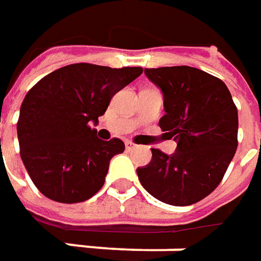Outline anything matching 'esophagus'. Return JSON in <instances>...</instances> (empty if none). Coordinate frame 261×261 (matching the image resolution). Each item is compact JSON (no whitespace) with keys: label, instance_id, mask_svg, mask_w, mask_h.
Returning <instances> with one entry per match:
<instances>
[{"label":"esophagus","instance_id":"34e87169","mask_svg":"<svg viewBox=\"0 0 261 261\" xmlns=\"http://www.w3.org/2000/svg\"><path fill=\"white\" fill-rule=\"evenodd\" d=\"M125 145H126V149H127V151H132V149H135L136 148V145L134 144V142H132V141H126Z\"/></svg>","mask_w":261,"mask_h":261}]
</instances>
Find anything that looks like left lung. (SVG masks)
<instances>
[{
  "mask_svg": "<svg viewBox=\"0 0 261 261\" xmlns=\"http://www.w3.org/2000/svg\"><path fill=\"white\" fill-rule=\"evenodd\" d=\"M161 88L166 115L158 122L177 142L174 154L152 148V160L136 173L155 199L193 205L215 190L238 146V112L225 83L192 66L146 68Z\"/></svg>",
  "mask_w": 261,
  "mask_h": 261,
  "instance_id": "left-lung-1",
  "label": "left lung"
}]
</instances>
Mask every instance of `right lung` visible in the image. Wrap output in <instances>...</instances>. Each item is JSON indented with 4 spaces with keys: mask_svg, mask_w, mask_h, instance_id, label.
Instances as JSON below:
<instances>
[{
    "mask_svg": "<svg viewBox=\"0 0 261 261\" xmlns=\"http://www.w3.org/2000/svg\"><path fill=\"white\" fill-rule=\"evenodd\" d=\"M141 74V66L72 64L29 90L17 136L23 164L42 195L78 203L103 187L110 160L125 151V144L97 138L90 122L97 123L112 97Z\"/></svg>",
    "mask_w": 261,
    "mask_h": 261,
    "instance_id": "add662e5",
    "label": "right lung"
}]
</instances>
